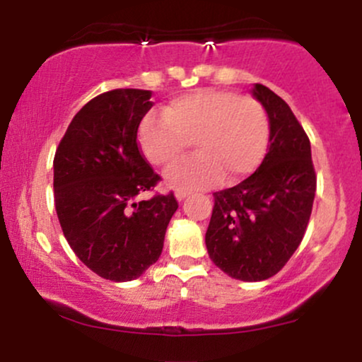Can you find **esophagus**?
Listing matches in <instances>:
<instances>
[{
	"instance_id": "esophagus-1",
	"label": "esophagus",
	"mask_w": 362,
	"mask_h": 362,
	"mask_svg": "<svg viewBox=\"0 0 362 362\" xmlns=\"http://www.w3.org/2000/svg\"><path fill=\"white\" fill-rule=\"evenodd\" d=\"M187 195H190V192H189V190H184V189H178L175 192V197L178 199V201H184Z\"/></svg>"
}]
</instances>
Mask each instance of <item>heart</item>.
Listing matches in <instances>:
<instances>
[{
  "label": "heart",
  "mask_w": 362,
  "mask_h": 362,
  "mask_svg": "<svg viewBox=\"0 0 362 362\" xmlns=\"http://www.w3.org/2000/svg\"><path fill=\"white\" fill-rule=\"evenodd\" d=\"M199 153L168 168L167 182L177 189H199L224 175L242 180L262 163L269 143V117L259 100L226 90H195L173 98L160 112L141 120L138 143L155 167H168L190 141Z\"/></svg>",
  "instance_id": "b5f03b06"
}]
</instances>
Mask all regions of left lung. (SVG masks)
<instances>
[{
  "label": "left lung",
  "instance_id": "obj_1",
  "mask_svg": "<svg viewBox=\"0 0 362 362\" xmlns=\"http://www.w3.org/2000/svg\"><path fill=\"white\" fill-rule=\"evenodd\" d=\"M252 93L269 115V151L250 177L213 194L206 231L209 259L248 282L269 279L288 264L305 236L317 190L310 139L296 115L260 83Z\"/></svg>",
  "mask_w": 362,
  "mask_h": 362
}]
</instances>
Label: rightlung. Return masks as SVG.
<instances>
[{
    "instance_id": "1",
    "label": "right lung",
    "mask_w": 362,
    "mask_h": 362,
    "mask_svg": "<svg viewBox=\"0 0 362 362\" xmlns=\"http://www.w3.org/2000/svg\"><path fill=\"white\" fill-rule=\"evenodd\" d=\"M151 91L117 88L74 115L54 156V202L62 233L90 271L114 282L160 259L178 209L173 192L141 195L161 180L138 144Z\"/></svg>"
}]
</instances>
